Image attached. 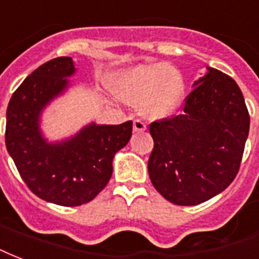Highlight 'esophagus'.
Returning a JSON list of instances; mask_svg holds the SVG:
<instances>
[{"label": "esophagus", "instance_id": "34e87169", "mask_svg": "<svg viewBox=\"0 0 259 259\" xmlns=\"http://www.w3.org/2000/svg\"><path fill=\"white\" fill-rule=\"evenodd\" d=\"M147 130V125H146L145 122L137 118V120H134V131L135 132H143Z\"/></svg>", "mask_w": 259, "mask_h": 259}]
</instances>
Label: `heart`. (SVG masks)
Instances as JSON below:
<instances>
[{
    "mask_svg": "<svg viewBox=\"0 0 259 259\" xmlns=\"http://www.w3.org/2000/svg\"><path fill=\"white\" fill-rule=\"evenodd\" d=\"M112 87L128 104L139 105L147 117L174 114L184 101L186 83L179 69L168 64H141L118 73Z\"/></svg>",
    "mask_w": 259,
    "mask_h": 259,
    "instance_id": "1",
    "label": "heart"
}]
</instances>
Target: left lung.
<instances>
[{
	"instance_id": "left-lung-1",
	"label": "left lung",
	"mask_w": 259,
	"mask_h": 259,
	"mask_svg": "<svg viewBox=\"0 0 259 259\" xmlns=\"http://www.w3.org/2000/svg\"><path fill=\"white\" fill-rule=\"evenodd\" d=\"M182 114L150 124L154 147L149 176L165 199L194 206L223 192L236 178L250 114L236 81L219 69L194 83Z\"/></svg>"
}]
</instances>
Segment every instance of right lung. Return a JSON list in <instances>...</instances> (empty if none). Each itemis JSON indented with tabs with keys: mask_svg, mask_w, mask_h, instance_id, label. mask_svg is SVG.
<instances>
[{
	"mask_svg": "<svg viewBox=\"0 0 259 259\" xmlns=\"http://www.w3.org/2000/svg\"><path fill=\"white\" fill-rule=\"evenodd\" d=\"M75 72L71 57L42 64L13 93L7 109L5 145L27 187L44 201L80 206L98 195L113 172L114 154L127 145L132 121L120 125L90 124L63 143H48L39 116L68 85Z\"/></svg>",
	"mask_w": 259,
	"mask_h": 259,
	"instance_id": "1",
	"label": "right lung"
}]
</instances>
